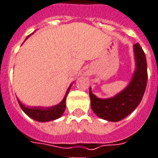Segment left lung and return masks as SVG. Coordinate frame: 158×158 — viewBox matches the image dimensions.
Listing matches in <instances>:
<instances>
[{"instance_id": "1", "label": "left lung", "mask_w": 158, "mask_h": 158, "mask_svg": "<svg viewBox=\"0 0 158 158\" xmlns=\"http://www.w3.org/2000/svg\"><path fill=\"white\" fill-rule=\"evenodd\" d=\"M136 70L128 87L110 99H99L89 89L91 106L99 117L109 122H119L137 107L147 85V62L143 50L138 43L134 45Z\"/></svg>"}]
</instances>
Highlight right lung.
I'll list each match as a JSON object with an SVG mask.
<instances>
[{
  "mask_svg": "<svg viewBox=\"0 0 158 158\" xmlns=\"http://www.w3.org/2000/svg\"><path fill=\"white\" fill-rule=\"evenodd\" d=\"M70 88H71V86L67 90L66 94L64 96V98L63 99V101L58 105L52 106V107H47V108H43V107H27V106H23L20 102L18 99H17V101H18V103H19L21 108L23 110L25 114L28 116H30V118L34 119L35 121L41 122V123L53 121V120H56L57 118H59L63 114V113L64 112L66 96L69 94Z\"/></svg>",
  "mask_w": 158,
  "mask_h": 158,
  "instance_id": "right-lung-1",
  "label": "right lung"
}]
</instances>
